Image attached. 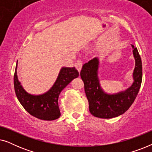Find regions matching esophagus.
<instances>
[{"mask_svg": "<svg viewBox=\"0 0 152 152\" xmlns=\"http://www.w3.org/2000/svg\"><path fill=\"white\" fill-rule=\"evenodd\" d=\"M82 65H83V63L81 60H77V61H76V63L75 64V66L77 70L79 72H80L81 69H82Z\"/></svg>", "mask_w": 152, "mask_h": 152, "instance_id": "1", "label": "esophagus"}]
</instances>
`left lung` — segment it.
I'll return each instance as SVG.
<instances>
[{"label": "left lung", "mask_w": 152, "mask_h": 152, "mask_svg": "<svg viewBox=\"0 0 152 152\" xmlns=\"http://www.w3.org/2000/svg\"><path fill=\"white\" fill-rule=\"evenodd\" d=\"M136 60L134 71V82L124 92L115 95L106 94L102 90L97 77L98 59H91L82 66L81 78L84 84V91L88 100L89 111L93 116L99 118H112L122 115L134 103L138 94L142 77V61L137 48L132 45Z\"/></svg>", "instance_id": "1"}]
</instances>
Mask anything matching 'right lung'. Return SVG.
Masks as SVG:
<instances>
[{"label": "right lung", "mask_w": 152, "mask_h": 152, "mask_svg": "<svg viewBox=\"0 0 152 152\" xmlns=\"http://www.w3.org/2000/svg\"><path fill=\"white\" fill-rule=\"evenodd\" d=\"M16 66L14 75V86L16 97L25 109L30 115L43 120H54L60 117L58 98L61 91L75 78L78 77L79 72L75 68H63L59 72L55 84L47 93L41 95L28 94L18 82Z\"/></svg>", "instance_id": "add662e5"}]
</instances>
